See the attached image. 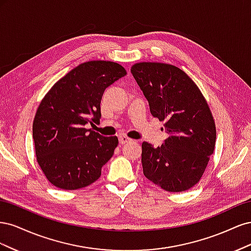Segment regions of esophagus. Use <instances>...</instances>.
I'll return each instance as SVG.
<instances>
[{"label":"esophagus","instance_id":"esophagus-1","mask_svg":"<svg viewBox=\"0 0 251 251\" xmlns=\"http://www.w3.org/2000/svg\"><path fill=\"white\" fill-rule=\"evenodd\" d=\"M131 141L132 140L130 138L126 137V136H121V137L119 138V143L120 144H126V143H128V142H131Z\"/></svg>","mask_w":251,"mask_h":251}]
</instances>
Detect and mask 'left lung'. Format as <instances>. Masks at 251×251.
<instances>
[{
    "label": "left lung",
    "instance_id": "obj_1",
    "mask_svg": "<svg viewBox=\"0 0 251 251\" xmlns=\"http://www.w3.org/2000/svg\"><path fill=\"white\" fill-rule=\"evenodd\" d=\"M131 72L150 104L164 121L168 138L161 147L142 143L143 174L166 192L178 193L200 181L215 151L216 125L200 89L180 68L142 62Z\"/></svg>",
    "mask_w": 251,
    "mask_h": 251
}]
</instances>
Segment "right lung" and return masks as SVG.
<instances>
[{"label": "right lung", "instance_id": "1", "mask_svg": "<svg viewBox=\"0 0 251 251\" xmlns=\"http://www.w3.org/2000/svg\"><path fill=\"white\" fill-rule=\"evenodd\" d=\"M126 74L110 60H90L56 81L36 110L32 134L36 160L54 186L73 191L92 184L118 146L116 136L86 128L101 117L105 88Z\"/></svg>", "mask_w": 251, "mask_h": 251}]
</instances>
